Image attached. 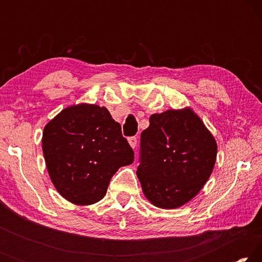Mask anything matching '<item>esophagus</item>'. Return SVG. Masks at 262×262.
Wrapping results in <instances>:
<instances>
[{"instance_id":"34e87169","label":"esophagus","mask_w":262,"mask_h":262,"mask_svg":"<svg viewBox=\"0 0 262 262\" xmlns=\"http://www.w3.org/2000/svg\"><path fill=\"white\" fill-rule=\"evenodd\" d=\"M128 143H129V145L130 147L134 149V148H136V144H137V139L135 136H133V137H129V139H128Z\"/></svg>"}]
</instances>
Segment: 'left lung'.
<instances>
[{
  "mask_svg": "<svg viewBox=\"0 0 262 262\" xmlns=\"http://www.w3.org/2000/svg\"><path fill=\"white\" fill-rule=\"evenodd\" d=\"M141 134V164L136 174L144 196L162 209L189 202L214 170L217 143L190 107L152 114Z\"/></svg>",
  "mask_w": 262,
  "mask_h": 262,
  "instance_id": "obj_1",
  "label": "left lung"
}]
</instances>
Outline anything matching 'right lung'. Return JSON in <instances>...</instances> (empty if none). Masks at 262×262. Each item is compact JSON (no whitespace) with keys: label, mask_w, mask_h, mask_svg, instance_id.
Masks as SVG:
<instances>
[{"label":"right lung","mask_w":262,"mask_h":262,"mask_svg":"<svg viewBox=\"0 0 262 262\" xmlns=\"http://www.w3.org/2000/svg\"><path fill=\"white\" fill-rule=\"evenodd\" d=\"M41 143L53 185L77 206L100 201L115 172L134 161L121 126L96 104L62 110L43 128Z\"/></svg>","instance_id":"obj_1"}]
</instances>
